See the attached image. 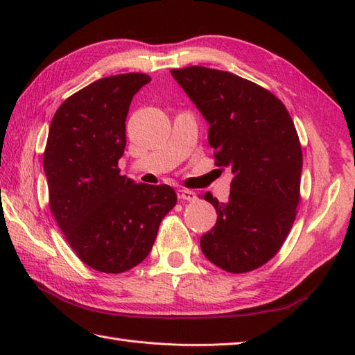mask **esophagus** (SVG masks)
Returning a JSON list of instances; mask_svg holds the SVG:
<instances>
[{"mask_svg": "<svg viewBox=\"0 0 355 355\" xmlns=\"http://www.w3.org/2000/svg\"><path fill=\"white\" fill-rule=\"evenodd\" d=\"M178 195V200L182 201H195L197 200V193H195L193 191H189V189H180L177 192Z\"/></svg>", "mask_w": 355, "mask_h": 355, "instance_id": "1", "label": "esophagus"}]
</instances>
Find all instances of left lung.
Instances as JSON below:
<instances>
[{
	"mask_svg": "<svg viewBox=\"0 0 355 355\" xmlns=\"http://www.w3.org/2000/svg\"><path fill=\"white\" fill-rule=\"evenodd\" d=\"M209 122L215 164L233 173L227 202L210 192L216 224L200 239L206 258L229 273L262 267L296 220L302 148L285 105L268 89L207 67L171 70Z\"/></svg>",
	"mask_w": 355,
	"mask_h": 355,
	"instance_id": "8db88e82",
	"label": "left lung"
}]
</instances>
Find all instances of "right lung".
<instances>
[{
	"instance_id": "1",
	"label": "right lung",
	"mask_w": 355,
	"mask_h": 355,
	"mask_svg": "<svg viewBox=\"0 0 355 355\" xmlns=\"http://www.w3.org/2000/svg\"><path fill=\"white\" fill-rule=\"evenodd\" d=\"M150 82L125 73L93 82L64 101L44 150L53 216L78 258L102 273H123L149 254L158 225L177 205L168 184L120 175L132 96Z\"/></svg>"
}]
</instances>
